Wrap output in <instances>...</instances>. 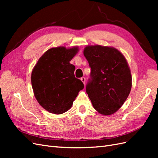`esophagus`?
Segmentation results:
<instances>
[{
  "label": "esophagus",
  "instance_id": "obj_1",
  "mask_svg": "<svg viewBox=\"0 0 158 158\" xmlns=\"http://www.w3.org/2000/svg\"><path fill=\"white\" fill-rule=\"evenodd\" d=\"M80 80H82V82L84 83V84H85V78L84 77H82Z\"/></svg>",
  "mask_w": 158,
  "mask_h": 158
}]
</instances>
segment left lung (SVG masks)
<instances>
[{
  "label": "left lung",
  "instance_id": "1",
  "mask_svg": "<svg viewBox=\"0 0 158 158\" xmlns=\"http://www.w3.org/2000/svg\"><path fill=\"white\" fill-rule=\"evenodd\" d=\"M84 55L91 68L86 92L94 108L103 115L117 111L125 102L132 88L127 61L113 47L88 45Z\"/></svg>",
  "mask_w": 158,
  "mask_h": 158
}]
</instances>
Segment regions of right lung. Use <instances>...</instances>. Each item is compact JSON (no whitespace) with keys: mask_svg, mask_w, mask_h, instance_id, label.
Returning <instances> with one entry per match:
<instances>
[{"mask_svg":"<svg viewBox=\"0 0 158 158\" xmlns=\"http://www.w3.org/2000/svg\"><path fill=\"white\" fill-rule=\"evenodd\" d=\"M78 47H58L47 50L33 69L31 80L35 97L40 106L51 113L59 114L73 106L84 84L76 78L75 66L70 61Z\"/></svg>","mask_w":158,"mask_h":158,"instance_id":"1","label":"right lung"}]
</instances>
